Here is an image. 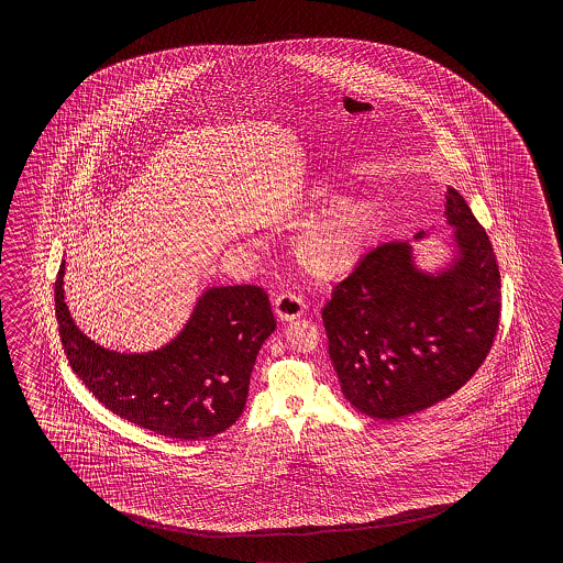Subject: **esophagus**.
I'll use <instances>...</instances> for the list:
<instances>
[{
    "instance_id": "34e87169",
    "label": "esophagus",
    "mask_w": 563,
    "mask_h": 563,
    "mask_svg": "<svg viewBox=\"0 0 563 563\" xmlns=\"http://www.w3.org/2000/svg\"><path fill=\"white\" fill-rule=\"evenodd\" d=\"M274 311H276V316L282 322H289V320H296L306 311V303H303V299L299 298L298 294L284 291L274 301Z\"/></svg>"
}]
</instances>
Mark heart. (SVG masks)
Wrapping results in <instances>:
<instances>
[{
	"mask_svg": "<svg viewBox=\"0 0 563 563\" xmlns=\"http://www.w3.org/2000/svg\"><path fill=\"white\" fill-rule=\"evenodd\" d=\"M335 192L320 187L311 192L316 205L332 203ZM380 229L378 207L371 201H344L325 207L301 231L296 260L316 279H335L354 269Z\"/></svg>",
	"mask_w": 563,
	"mask_h": 563,
	"instance_id": "1",
	"label": "heart"
}]
</instances>
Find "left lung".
<instances>
[{
	"mask_svg": "<svg viewBox=\"0 0 563 563\" xmlns=\"http://www.w3.org/2000/svg\"><path fill=\"white\" fill-rule=\"evenodd\" d=\"M444 216L459 243L451 269L422 274L408 243L388 241L364 253L323 306L342 393L372 419H400L455 395L499 330L501 274L489 235L451 187Z\"/></svg>",
	"mask_w": 563,
	"mask_h": 563,
	"instance_id": "8db88e82",
	"label": "left lung"
}]
</instances>
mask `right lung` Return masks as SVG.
Masks as SVG:
<instances>
[{
  "instance_id": "add662e5",
  "label": "right lung",
  "mask_w": 563,
  "mask_h": 563,
  "mask_svg": "<svg viewBox=\"0 0 563 563\" xmlns=\"http://www.w3.org/2000/svg\"><path fill=\"white\" fill-rule=\"evenodd\" d=\"M56 277V318L68 364L100 405L146 431L179 441L209 439L240 419L253 364L276 330L260 286L207 289L170 344L148 354H119L86 338Z\"/></svg>"
}]
</instances>
